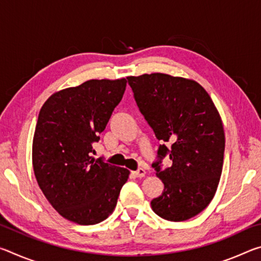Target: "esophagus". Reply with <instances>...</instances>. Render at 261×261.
Masks as SVG:
<instances>
[{"label":"esophagus","mask_w":261,"mask_h":261,"mask_svg":"<svg viewBox=\"0 0 261 261\" xmlns=\"http://www.w3.org/2000/svg\"><path fill=\"white\" fill-rule=\"evenodd\" d=\"M132 174H134L136 177H144V176L146 175V170H145L144 168H138L136 171H132Z\"/></svg>","instance_id":"esophagus-1"}]
</instances>
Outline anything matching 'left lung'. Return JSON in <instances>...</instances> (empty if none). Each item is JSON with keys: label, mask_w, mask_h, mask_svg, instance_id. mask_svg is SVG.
<instances>
[{"label": "left lung", "mask_w": 261, "mask_h": 261, "mask_svg": "<svg viewBox=\"0 0 261 261\" xmlns=\"http://www.w3.org/2000/svg\"><path fill=\"white\" fill-rule=\"evenodd\" d=\"M140 113L162 145L152 163L165 189L151 201L168 221H185L213 199L222 173L224 131L219 112L204 87L165 73L127 77ZM167 155L173 161L162 169Z\"/></svg>", "instance_id": "left-lung-1"}]
</instances>
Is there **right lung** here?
Here are the masks:
<instances>
[{
  "mask_svg": "<svg viewBox=\"0 0 261 261\" xmlns=\"http://www.w3.org/2000/svg\"><path fill=\"white\" fill-rule=\"evenodd\" d=\"M125 87L124 78L92 79L53 94L39 113L32 148L35 178L51 206L82 226L107 219L129 178L125 168L92 156Z\"/></svg>",
  "mask_w": 261,
  "mask_h": 261,
  "instance_id": "1",
  "label": "right lung"
}]
</instances>
